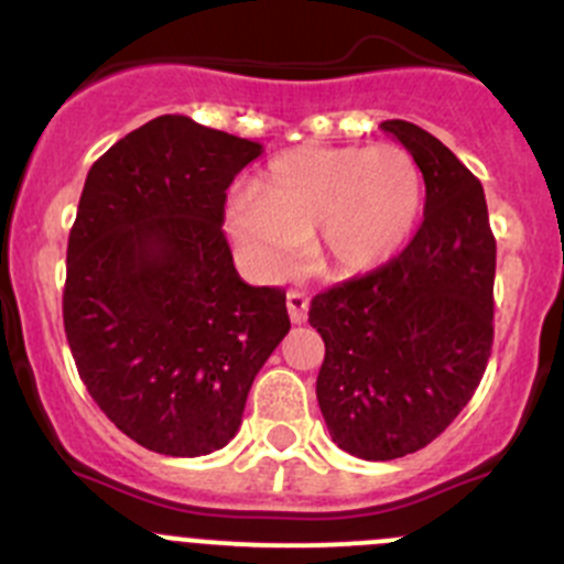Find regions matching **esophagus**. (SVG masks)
Listing matches in <instances>:
<instances>
[{
  "label": "esophagus",
  "mask_w": 564,
  "mask_h": 564,
  "mask_svg": "<svg viewBox=\"0 0 564 564\" xmlns=\"http://www.w3.org/2000/svg\"><path fill=\"white\" fill-rule=\"evenodd\" d=\"M286 308H289V319H292L294 325H303L305 316H308V294L297 292V289L286 292Z\"/></svg>",
  "instance_id": "34e87169"
}]
</instances>
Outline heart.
Instances as JSON below:
<instances>
[{
  "mask_svg": "<svg viewBox=\"0 0 564 564\" xmlns=\"http://www.w3.org/2000/svg\"><path fill=\"white\" fill-rule=\"evenodd\" d=\"M424 176L402 145L303 149L281 156L253 189L234 195L226 231L261 281L292 275L311 234L325 275H360L397 259L419 228Z\"/></svg>",
  "mask_w": 564,
  "mask_h": 564,
  "instance_id": "1",
  "label": "heart"
}]
</instances>
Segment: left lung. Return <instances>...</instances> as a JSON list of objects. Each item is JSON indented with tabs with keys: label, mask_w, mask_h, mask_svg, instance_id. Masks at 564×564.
<instances>
[{
	"label": "left lung",
	"mask_w": 564,
	"mask_h": 564,
	"mask_svg": "<svg viewBox=\"0 0 564 564\" xmlns=\"http://www.w3.org/2000/svg\"><path fill=\"white\" fill-rule=\"evenodd\" d=\"M419 162L427 204L393 261L311 300L325 341L316 399L333 444L360 460L419 452L457 419L494 344L496 239L479 178L408 120H382Z\"/></svg>",
	"instance_id": "8db88e82"
}]
</instances>
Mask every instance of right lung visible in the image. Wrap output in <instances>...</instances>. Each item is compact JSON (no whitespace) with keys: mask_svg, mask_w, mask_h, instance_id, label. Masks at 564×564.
<instances>
[{"mask_svg":"<svg viewBox=\"0 0 564 564\" xmlns=\"http://www.w3.org/2000/svg\"><path fill=\"white\" fill-rule=\"evenodd\" d=\"M264 145L160 115L90 167L68 237L63 322L120 433L167 457L223 449L289 333L286 292L250 286L223 234L226 189Z\"/></svg>","mask_w":564,"mask_h":564,"instance_id":"right-lung-1","label":"right lung"}]
</instances>
